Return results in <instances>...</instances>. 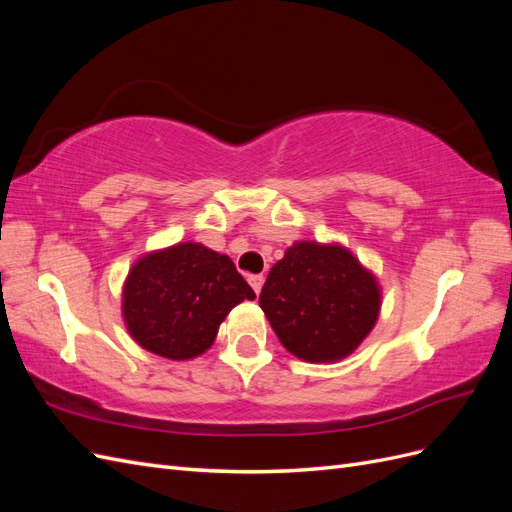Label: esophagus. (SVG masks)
Segmentation results:
<instances>
[{
  "label": "esophagus",
  "mask_w": 512,
  "mask_h": 512,
  "mask_svg": "<svg viewBox=\"0 0 512 512\" xmlns=\"http://www.w3.org/2000/svg\"><path fill=\"white\" fill-rule=\"evenodd\" d=\"M247 282H250V286L256 294H260L262 284H265V277H262V275H247Z\"/></svg>",
  "instance_id": "obj_1"
}]
</instances>
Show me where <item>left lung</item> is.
<instances>
[{"label":"left lung","mask_w":512,"mask_h":512,"mask_svg":"<svg viewBox=\"0 0 512 512\" xmlns=\"http://www.w3.org/2000/svg\"><path fill=\"white\" fill-rule=\"evenodd\" d=\"M380 286L346 247L299 241L267 275L260 307L282 346L309 363L352 354L374 329Z\"/></svg>","instance_id":"obj_1"}]
</instances>
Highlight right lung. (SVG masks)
Segmentation results:
<instances>
[{"instance_id": "add662e5", "label": "right lung", "mask_w": 512, "mask_h": 512, "mask_svg": "<svg viewBox=\"0 0 512 512\" xmlns=\"http://www.w3.org/2000/svg\"><path fill=\"white\" fill-rule=\"evenodd\" d=\"M245 299L256 294L226 254L177 243L134 262L121 309L138 346L188 361L211 348L222 320Z\"/></svg>"}]
</instances>
